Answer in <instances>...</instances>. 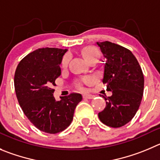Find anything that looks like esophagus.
<instances>
[{
	"label": "esophagus",
	"instance_id": "esophagus-1",
	"mask_svg": "<svg viewBox=\"0 0 160 160\" xmlns=\"http://www.w3.org/2000/svg\"><path fill=\"white\" fill-rule=\"evenodd\" d=\"M83 98H87V99H92V98H94V95H89V94H84L83 95Z\"/></svg>",
	"mask_w": 160,
	"mask_h": 160
}]
</instances>
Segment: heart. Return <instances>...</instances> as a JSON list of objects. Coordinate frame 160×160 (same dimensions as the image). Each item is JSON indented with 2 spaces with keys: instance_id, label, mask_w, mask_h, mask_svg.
<instances>
[{
  "instance_id": "heart-1",
  "label": "heart",
  "mask_w": 160,
  "mask_h": 160,
  "mask_svg": "<svg viewBox=\"0 0 160 160\" xmlns=\"http://www.w3.org/2000/svg\"><path fill=\"white\" fill-rule=\"evenodd\" d=\"M82 53H83V56L84 57V58L86 59V61L88 62H92L93 60H98L99 58V53H98V50H96L94 47H92V46H88V47H85L83 50H82ZM70 56L69 55H65L63 58L62 61V67L63 68H65L68 65V62H69ZM90 80L89 78H85L84 80H83V82H88ZM78 88H81V83H78Z\"/></svg>"
}]
</instances>
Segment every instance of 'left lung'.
Instances as JSON below:
<instances>
[{
  "instance_id": "8db88e82",
  "label": "left lung",
  "mask_w": 160,
  "mask_h": 160,
  "mask_svg": "<svg viewBox=\"0 0 160 160\" xmlns=\"http://www.w3.org/2000/svg\"><path fill=\"white\" fill-rule=\"evenodd\" d=\"M106 60L102 83L112 92L105 98L106 107L98 118L110 127H122L138 110L144 92V75L132 52L110 42H96Z\"/></svg>"
}]
</instances>
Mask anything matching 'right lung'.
I'll return each instance as SVG.
<instances>
[{
	"mask_svg": "<svg viewBox=\"0 0 160 160\" xmlns=\"http://www.w3.org/2000/svg\"><path fill=\"white\" fill-rule=\"evenodd\" d=\"M68 50L41 48L20 61L14 77L18 102L25 115L37 129L54 134L65 130L73 119L74 110L82 100L78 93L56 101L52 86L61 75L60 65Z\"/></svg>",
	"mask_w": 160,
	"mask_h": 160,
	"instance_id": "right-lung-1",
	"label": "right lung"
}]
</instances>
